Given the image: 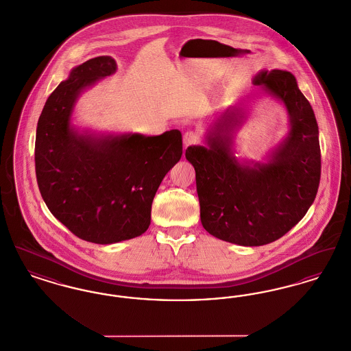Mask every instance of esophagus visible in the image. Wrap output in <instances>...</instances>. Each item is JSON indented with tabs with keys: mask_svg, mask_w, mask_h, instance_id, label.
I'll return each instance as SVG.
<instances>
[{
	"mask_svg": "<svg viewBox=\"0 0 351 351\" xmlns=\"http://www.w3.org/2000/svg\"><path fill=\"white\" fill-rule=\"evenodd\" d=\"M199 141H200V136H199V134L196 133V132L189 130V132H186L183 135V143L185 147L196 145V143H199Z\"/></svg>",
	"mask_w": 351,
	"mask_h": 351,
	"instance_id": "34e87169",
	"label": "esophagus"
}]
</instances>
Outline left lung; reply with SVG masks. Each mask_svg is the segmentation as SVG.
Instances as JSON below:
<instances>
[{"label": "left lung", "mask_w": 351, "mask_h": 351, "mask_svg": "<svg viewBox=\"0 0 351 351\" xmlns=\"http://www.w3.org/2000/svg\"><path fill=\"white\" fill-rule=\"evenodd\" d=\"M254 84L283 101L289 113V134L267 165L243 166L232 155L229 132L243 117L237 108L210 132L209 147L185 151L196 171L204 229L241 246L267 245L288 233L313 204L321 178L317 121L295 76L263 71Z\"/></svg>", "instance_id": "8db88e82"}]
</instances>
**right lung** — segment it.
Here are the masks:
<instances>
[{"instance_id":"1","label":"right lung","mask_w":351,"mask_h":351,"mask_svg":"<svg viewBox=\"0 0 351 351\" xmlns=\"http://www.w3.org/2000/svg\"><path fill=\"white\" fill-rule=\"evenodd\" d=\"M117 69L99 56L73 68L46 101L35 138V173L51 213L84 241L109 245L145 233L154 196L182 158L179 130L92 138L71 128L79 93Z\"/></svg>"}]
</instances>
